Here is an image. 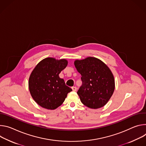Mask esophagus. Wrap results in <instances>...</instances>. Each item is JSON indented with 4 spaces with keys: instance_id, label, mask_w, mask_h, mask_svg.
<instances>
[{
    "instance_id": "34e87169",
    "label": "esophagus",
    "mask_w": 146,
    "mask_h": 146,
    "mask_svg": "<svg viewBox=\"0 0 146 146\" xmlns=\"http://www.w3.org/2000/svg\"><path fill=\"white\" fill-rule=\"evenodd\" d=\"M72 89L74 92H76L77 90V88L75 86H73V87H72Z\"/></svg>"
}]
</instances>
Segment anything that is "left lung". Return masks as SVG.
<instances>
[{
  "label": "left lung",
  "instance_id": "8db88e82",
  "mask_svg": "<svg viewBox=\"0 0 146 146\" xmlns=\"http://www.w3.org/2000/svg\"><path fill=\"white\" fill-rule=\"evenodd\" d=\"M74 65L82 76V85L77 94L82 104L92 109L104 106L115 89L114 77L110 69L93 57L76 60Z\"/></svg>",
  "mask_w": 146,
  "mask_h": 146
}]
</instances>
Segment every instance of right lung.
Returning <instances> with one entry per match:
<instances>
[{"label": "right lung", "instance_id": "1", "mask_svg": "<svg viewBox=\"0 0 146 146\" xmlns=\"http://www.w3.org/2000/svg\"><path fill=\"white\" fill-rule=\"evenodd\" d=\"M67 64L66 59L47 57L40 61L32 71L28 81L29 90L32 98L40 107L55 110L72 91L59 76Z\"/></svg>", "mask_w": 146, "mask_h": 146}]
</instances>
